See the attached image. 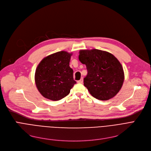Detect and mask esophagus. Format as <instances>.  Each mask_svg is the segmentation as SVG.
Returning <instances> with one entry per match:
<instances>
[{
    "label": "esophagus",
    "mask_w": 151,
    "mask_h": 151,
    "mask_svg": "<svg viewBox=\"0 0 151 151\" xmlns=\"http://www.w3.org/2000/svg\"><path fill=\"white\" fill-rule=\"evenodd\" d=\"M77 83H83V78H81L80 80H78V81H77Z\"/></svg>",
    "instance_id": "34e87169"
}]
</instances>
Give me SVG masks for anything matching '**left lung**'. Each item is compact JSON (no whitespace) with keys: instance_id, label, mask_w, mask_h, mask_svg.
I'll use <instances>...</instances> for the list:
<instances>
[{"instance_id":"obj_1","label":"left lung","mask_w":151,"mask_h":151,"mask_svg":"<svg viewBox=\"0 0 151 151\" xmlns=\"http://www.w3.org/2000/svg\"><path fill=\"white\" fill-rule=\"evenodd\" d=\"M79 60L86 65L88 75L84 78V86L93 97L108 100L120 91L124 73L121 63L112 54L96 49L81 50Z\"/></svg>"}]
</instances>
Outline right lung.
I'll use <instances>...</instances> for the list:
<instances>
[{
  "label": "right lung",
  "instance_id": "right-lung-1",
  "mask_svg": "<svg viewBox=\"0 0 151 151\" xmlns=\"http://www.w3.org/2000/svg\"><path fill=\"white\" fill-rule=\"evenodd\" d=\"M71 55L66 51H59L45 58L38 64L35 81L44 97L59 100L68 95L76 83L73 80V70L69 66Z\"/></svg>",
  "mask_w": 151,
  "mask_h": 151
}]
</instances>
